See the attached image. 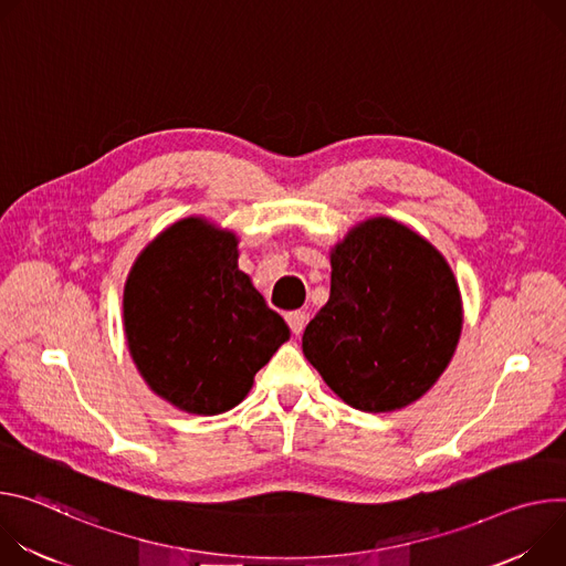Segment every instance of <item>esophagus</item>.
<instances>
[{
    "label": "esophagus",
    "instance_id": "34e87169",
    "mask_svg": "<svg viewBox=\"0 0 566 566\" xmlns=\"http://www.w3.org/2000/svg\"><path fill=\"white\" fill-rule=\"evenodd\" d=\"M285 322H287V326H290V331H292L294 335H301V333H303V328H305V312H303V310L287 312V315H285Z\"/></svg>",
    "mask_w": 566,
    "mask_h": 566
}]
</instances>
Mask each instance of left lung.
<instances>
[{
	"instance_id": "obj_1",
	"label": "left lung",
	"mask_w": 566,
	"mask_h": 566,
	"mask_svg": "<svg viewBox=\"0 0 566 566\" xmlns=\"http://www.w3.org/2000/svg\"><path fill=\"white\" fill-rule=\"evenodd\" d=\"M331 298L303 355L350 407L396 411L427 394L459 344L463 305L446 259L389 218L355 227L331 254Z\"/></svg>"
}]
</instances>
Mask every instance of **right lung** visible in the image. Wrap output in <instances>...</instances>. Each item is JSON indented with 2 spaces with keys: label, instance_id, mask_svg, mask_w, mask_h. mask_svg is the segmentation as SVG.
<instances>
[{
  "label": "right lung",
  "instance_id": "right-lung-1",
  "mask_svg": "<svg viewBox=\"0 0 566 566\" xmlns=\"http://www.w3.org/2000/svg\"><path fill=\"white\" fill-rule=\"evenodd\" d=\"M238 240L186 218L159 233L123 290V326L148 387L188 413L235 407L290 328L238 270Z\"/></svg>",
  "mask_w": 566,
  "mask_h": 566
}]
</instances>
